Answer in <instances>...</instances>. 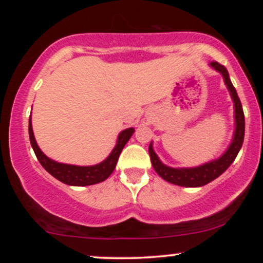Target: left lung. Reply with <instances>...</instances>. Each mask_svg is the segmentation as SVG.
<instances>
[{
	"instance_id": "1",
	"label": "left lung",
	"mask_w": 263,
	"mask_h": 263,
	"mask_svg": "<svg viewBox=\"0 0 263 263\" xmlns=\"http://www.w3.org/2000/svg\"><path fill=\"white\" fill-rule=\"evenodd\" d=\"M210 66L222 75V79L234 102V119H235V131L232 136V141L228 149L222 153L219 158L204 163V164L197 165V167L190 168H173L168 167L164 163H162L159 157L156 155L153 149V143L151 142L148 147V152L152 162L153 168L159 177L167 180L168 183L176 184L180 186H188V188H197L203 186L205 184L213 182L219 176H221L224 172L231 165V163L236 158L238 151L242 147L243 136H245V116H243L242 105L238 99L236 89L232 85L230 77H229L228 69L224 65L219 64L218 62H211Z\"/></svg>"
}]
</instances>
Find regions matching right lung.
<instances>
[{
  "instance_id": "add662e5",
  "label": "right lung",
  "mask_w": 263,
  "mask_h": 263,
  "mask_svg": "<svg viewBox=\"0 0 263 263\" xmlns=\"http://www.w3.org/2000/svg\"><path fill=\"white\" fill-rule=\"evenodd\" d=\"M29 141H31L32 148L34 151L35 156H37L39 163L42 167L49 174L60 180L62 183L68 184V185L74 186H85L92 185V184H98L104 182L111 176L115 168H116L119 157L121 155L123 147L127 143L131 136L134 135L135 128L129 127L123 129L120 132L119 137H117L116 146L111 151L110 155L104 161L98 163L95 165H74V164H66V163H59L53 161L49 157H47L42 152L41 148L38 147L37 141L34 138L32 128V116H29Z\"/></svg>"
}]
</instances>
